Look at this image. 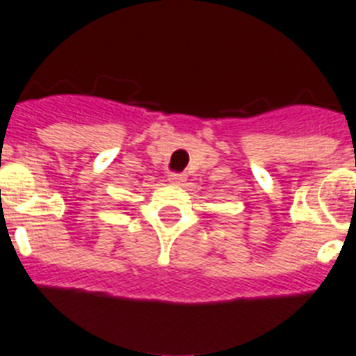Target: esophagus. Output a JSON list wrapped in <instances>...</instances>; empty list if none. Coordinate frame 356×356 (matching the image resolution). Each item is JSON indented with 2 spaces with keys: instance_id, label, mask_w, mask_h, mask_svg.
I'll return each instance as SVG.
<instances>
[{
  "instance_id": "obj_1",
  "label": "esophagus",
  "mask_w": 356,
  "mask_h": 356,
  "mask_svg": "<svg viewBox=\"0 0 356 356\" xmlns=\"http://www.w3.org/2000/svg\"><path fill=\"white\" fill-rule=\"evenodd\" d=\"M186 175L184 174H177V172H172L170 175H168V181L172 182V184H181V182H184Z\"/></svg>"
}]
</instances>
